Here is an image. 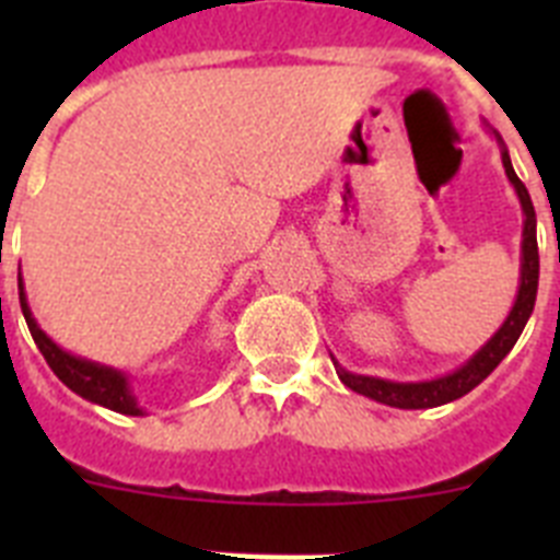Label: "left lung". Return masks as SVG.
<instances>
[{
    "mask_svg": "<svg viewBox=\"0 0 560 560\" xmlns=\"http://www.w3.org/2000/svg\"><path fill=\"white\" fill-rule=\"evenodd\" d=\"M502 165L508 179L513 182L518 192V201H522L524 210V241H522V285H518L516 305H513L511 316L504 319L502 328L497 330L488 345L474 355L465 368H459L457 373L446 375V378L438 381H420V384H398V381H384V378H370V375H353L348 370H341L336 364V373H339L341 384L350 387L353 393L368 395V398L378 400V404H387V407L398 409H432L443 407L448 400L463 398L465 393H471L477 384H482L493 370L499 368V361L511 353L516 339L522 336L524 325L530 319L533 305H536V291H538V241H536V210H533L530 192L522 185V179L516 176L511 165V156L508 151H502Z\"/></svg>",
    "mask_w": 560,
    "mask_h": 560,
    "instance_id": "left-lung-1",
    "label": "left lung"
}]
</instances>
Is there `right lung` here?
Listing matches in <instances>:
<instances>
[{
  "label": "right lung",
  "mask_w": 560,
  "mask_h": 560,
  "mask_svg": "<svg viewBox=\"0 0 560 560\" xmlns=\"http://www.w3.org/2000/svg\"><path fill=\"white\" fill-rule=\"evenodd\" d=\"M19 303H22L24 323H27L30 334H33V341L38 345L42 355L47 359L49 370H52V373H56L58 378L72 389V393L92 400V404H101V407L114 409V412H122V415L142 412V409L137 407L133 395L128 393L126 375L117 373V370L112 368H101V364H95V361H86V359H78V355L63 353L56 341L49 339V336L38 328L33 314H30V305H27V296H24L22 283H19Z\"/></svg>",
  "instance_id": "right-lung-1"
}]
</instances>
